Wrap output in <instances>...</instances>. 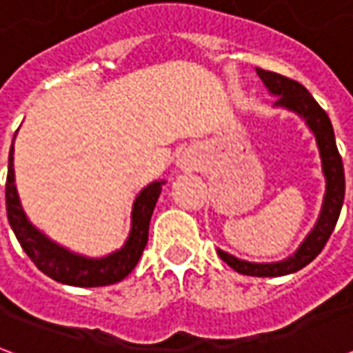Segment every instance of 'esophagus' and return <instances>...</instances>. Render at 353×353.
Instances as JSON below:
<instances>
[{
  "mask_svg": "<svg viewBox=\"0 0 353 353\" xmlns=\"http://www.w3.org/2000/svg\"><path fill=\"white\" fill-rule=\"evenodd\" d=\"M177 166H179L181 170L191 172V170H194V162H192L191 159H179V161H177Z\"/></svg>",
  "mask_w": 353,
  "mask_h": 353,
  "instance_id": "34e87169",
  "label": "esophagus"
}]
</instances>
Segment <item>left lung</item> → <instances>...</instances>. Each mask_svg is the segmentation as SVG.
I'll return each instance as SVG.
<instances>
[{
  "label": "left lung",
  "instance_id": "8db88e82",
  "mask_svg": "<svg viewBox=\"0 0 353 353\" xmlns=\"http://www.w3.org/2000/svg\"><path fill=\"white\" fill-rule=\"evenodd\" d=\"M257 75L265 83L266 90L278 98L274 101V108L293 111L310 128L316 138L319 159H321V172L325 177V194H323L318 221L301 242V245L296 248V252L289 255L288 259L278 261V263H252V261L238 259L223 250H217L219 257L236 272L244 276L265 278V276H285V274L296 272L321 253L341 215L342 202H344V168H342V159L334 141L333 124L325 111L319 108L318 101L312 98V94L301 83L288 79L280 73L266 72L257 68Z\"/></svg>",
  "mask_w": 353,
  "mask_h": 353
}]
</instances>
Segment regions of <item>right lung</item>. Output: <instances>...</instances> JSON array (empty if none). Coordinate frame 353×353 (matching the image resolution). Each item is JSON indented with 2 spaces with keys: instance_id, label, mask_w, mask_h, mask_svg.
<instances>
[{
  "instance_id": "1",
  "label": "right lung",
  "mask_w": 353,
  "mask_h": 353,
  "mask_svg": "<svg viewBox=\"0 0 353 353\" xmlns=\"http://www.w3.org/2000/svg\"><path fill=\"white\" fill-rule=\"evenodd\" d=\"M17 136V134H14ZM14 141V139H12ZM9 153V174L5 185L7 217L14 236L26 252L34 265L52 280L75 285V288H100L124 280L138 265L141 253L145 250L149 238V221L161 196L162 185L166 181H153L143 187L132 204V223L128 238L121 250L109 253L105 257H87L68 250L64 245L52 242L45 232L28 219L26 212L20 204L19 191L14 185V157Z\"/></svg>"
}]
</instances>
